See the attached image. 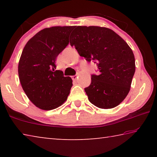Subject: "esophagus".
<instances>
[{"mask_svg": "<svg viewBox=\"0 0 157 157\" xmlns=\"http://www.w3.org/2000/svg\"><path fill=\"white\" fill-rule=\"evenodd\" d=\"M78 78V75H73L72 76V79H73V80H77Z\"/></svg>", "mask_w": 157, "mask_h": 157, "instance_id": "1", "label": "esophagus"}]
</instances>
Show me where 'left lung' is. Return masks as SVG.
Wrapping results in <instances>:
<instances>
[{
  "instance_id": "1",
  "label": "left lung",
  "mask_w": 157,
  "mask_h": 157,
  "mask_svg": "<svg viewBox=\"0 0 157 157\" xmlns=\"http://www.w3.org/2000/svg\"><path fill=\"white\" fill-rule=\"evenodd\" d=\"M70 44L81 57L96 61L99 75H91V84L84 89L90 102L105 109L120 105L129 94L136 69L126 41L109 28L75 26Z\"/></svg>"
}]
</instances>
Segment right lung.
<instances>
[{"instance_id": "1", "label": "right lung", "mask_w": 157, "mask_h": 157, "mask_svg": "<svg viewBox=\"0 0 157 157\" xmlns=\"http://www.w3.org/2000/svg\"><path fill=\"white\" fill-rule=\"evenodd\" d=\"M74 26L44 28L32 37L21 53L18 73L21 86L32 102L49 111L63 105L70 94L73 80L55 70L59 53L69 43Z\"/></svg>"}]
</instances>
